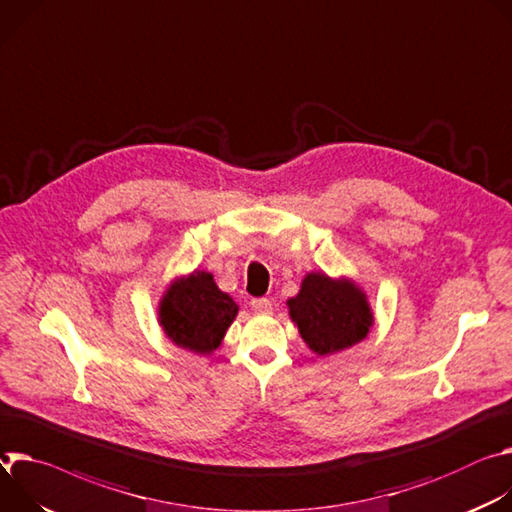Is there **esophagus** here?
Masks as SVG:
<instances>
[{"label": "esophagus", "mask_w": 512, "mask_h": 512, "mask_svg": "<svg viewBox=\"0 0 512 512\" xmlns=\"http://www.w3.org/2000/svg\"><path fill=\"white\" fill-rule=\"evenodd\" d=\"M252 309L256 311V313H260V315H266V313H270L272 311V303H270V299H264V297H260V299H252Z\"/></svg>", "instance_id": "obj_1"}]
</instances>
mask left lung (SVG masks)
<instances>
[{
  "mask_svg": "<svg viewBox=\"0 0 512 512\" xmlns=\"http://www.w3.org/2000/svg\"><path fill=\"white\" fill-rule=\"evenodd\" d=\"M289 309L301 337L319 356L362 342L374 321L364 293L354 282L331 280L319 272L305 276L301 293L289 301Z\"/></svg>",
  "mask_w": 512,
  "mask_h": 512,
  "instance_id": "obj_1",
  "label": "left lung"
}]
</instances>
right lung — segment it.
<instances>
[{
    "instance_id": "1",
    "label": "right lung",
    "mask_w": 512,
    "mask_h": 512,
    "mask_svg": "<svg viewBox=\"0 0 512 512\" xmlns=\"http://www.w3.org/2000/svg\"><path fill=\"white\" fill-rule=\"evenodd\" d=\"M238 315V305L221 293L209 272L173 282L160 303V325L181 348L211 354Z\"/></svg>"
}]
</instances>
